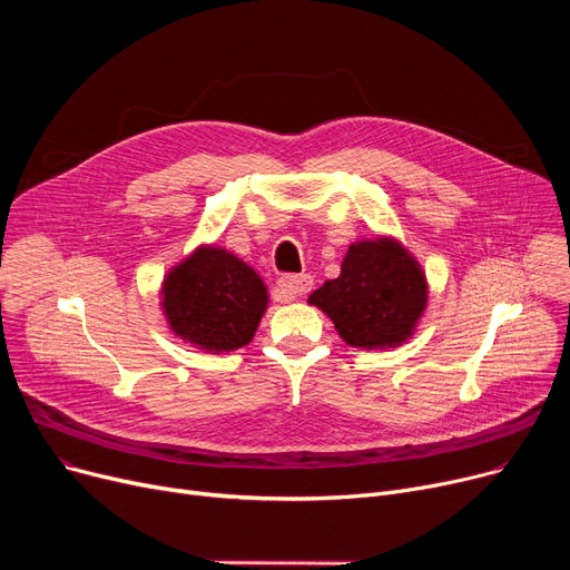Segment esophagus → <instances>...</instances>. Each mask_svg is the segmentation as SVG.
<instances>
[{"label": "esophagus", "mask_w": 570, "mask_h": 570, "mask_svg": "<svg viewBox=\"0 0 570 570\" xmlns=\"http://www.w3.org/2000/svg\"><path fill=\"white\" fill-rule=\"evenodd\" d=\"M312 284H314V279H312L309 275H286V277H282V279L277 282L279 291H282L286 297H291V301H295V297H301V295L309 293V291H312Z\"/></svg>", "instance_id": "esophagus-1"}]
</instances>
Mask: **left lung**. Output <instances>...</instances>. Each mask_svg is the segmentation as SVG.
<instances>
[{"mask_svg": "<svg viewBox=\"0 0 570 570\" xmlns=\"http://www.w3.org/2000/svg\"><path fill=\"white\" fill-rule=\"evenodd\" d=\"M340 337L355 348H393L406 342L428 307V279L395 237L353 243L342 275L309 295Z\"/></svg>", "mask_w": 570, "mask_h": 570, "instance_id": "8db88e82", "label": "left lung"}]
</instances>
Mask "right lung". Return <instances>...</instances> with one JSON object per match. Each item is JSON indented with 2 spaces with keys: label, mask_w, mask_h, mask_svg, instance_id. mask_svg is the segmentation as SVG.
I'll use <instances>...</instances> for the list:
<instances>
[{
  "label": "right lung",
  "mask_w": 570,
  "mask_h": 570,
  "mask_svg": "<svg viewBox=\"0 0 570 570\" xmlns=\"http://www.w3.org/2000/svg\"><path fill=\"white\" fill-rule=\"evenodd\" d=\"M267 301L256 269L215 245H200L170 267L161 284V309L170 331L209 353L247 346Z\"/></svg>",
  "instance_id": "1"
}]
</instances>
